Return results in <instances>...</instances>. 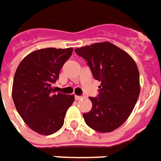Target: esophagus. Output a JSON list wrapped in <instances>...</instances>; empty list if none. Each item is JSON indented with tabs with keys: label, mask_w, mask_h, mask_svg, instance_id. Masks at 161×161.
Listing matches in <instances>:
<instances>
[{
	"label": "esophagus",
	"mask_w": 161,
	"mask_h": 161,
	"mask_svg": "<svg viewBox=\"0 0 161 161\" xmlns=\"http://www.w3.org/2000/svg\"><path fill=\"white\" fill-rule=\"evenodd\" d=\"M82 98H83V96H75V99H76L77 101H78V100H81Z\"/></svg>",
	"instance_id": "34e87169"
}]
</instances>
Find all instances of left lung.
Wrapping results in <instances>:
<instances>
[{
  "label": "left lung",
  "instance_id": "1",
  "mask_svg": "<svg viewBox=\"0 0 161 161\" xmlns=\"http://www.w3.org/2000/svg\"><path fill=\"white\" fill-rule=\"evenodd\" d=\"M101 82L97 98L90 97L91 110L84 114L87 125L107 133L118 129L133 111L140 94V77L135 60L129 53L109 42L75 49Z\"/></svg>",
  "mask_w": 161,
  "mask_h": 161
}]
</instances>
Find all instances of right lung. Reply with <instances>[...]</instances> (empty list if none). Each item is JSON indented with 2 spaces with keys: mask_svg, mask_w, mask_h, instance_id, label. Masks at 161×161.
<instances>
[{
  "mask_svg": "<svg viewBox=\"0 0 161 161\" xmlns=\"http://www.w3.org/2000/svg\"><path fill=\"white\" fill-rule=\"evenodd\" d=\"M73 48L47 47L24 58L14 74L12 96L24 122L38 134L48 136L64 125L74 95L55 93L53 84Z\"/></svg>",
  "mask_w": 161,
  "mask_h": 161,
  "instance_id": "add662e5",
  "label": "right lung"
}]
</instances>
